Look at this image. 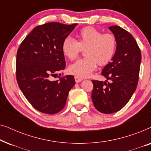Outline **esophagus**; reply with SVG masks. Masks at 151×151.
Segmentation results:
<instances>
[{
	"label": "esophagus",
	"mask_w": 151,
	"mask_h": 151,
	"mask_svg": "<svg viewBox=\"0 0 151 151\" xmlns=\"http://www.w3.org/2000/svg\"><path fill=\"white\" fill-rule=\"evenodd\" d=\"M74 78H75V81L77 82V83H78V82H80L82 80H83L82 78H80V77H79V76H76L75 77H74Z\"/></svg>",
	"instance_id": "1"
}]
</instances>
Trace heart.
Segmentation results:
<instances>
[{"mask_svg": "<svg viewBox=\"0 0 151 151\" xmlns=\"http://www.w3.org/2000/svg\"><path fill=\"white\" fill-rule=\"evenodd\" d=\"M77 40L67 38L62 45L63 54L71 60L78 56L81 48H86V57L78 60L69 66L70 73L79 77H88L99 65L108 64L114 56L117 49V40L114 35L102 32L93 27H86L76 35Z\"/></svg>", "mask_w": 151, "mask_h": 151, "instance_id": "1", "label": "heart"}]
</instances>
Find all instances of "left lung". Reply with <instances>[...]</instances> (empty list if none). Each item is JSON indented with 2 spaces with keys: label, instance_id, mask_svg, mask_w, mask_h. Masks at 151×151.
<instances>
[{
  "label": "left lung",
  "instance_id": "8db88e82",
  "mask_svg": "<svg viewBox=\"0 0 151 151\" xmlns=\"http://www.w3.org/2000/svg\"><path fill=\"white\" fill-rule=\"evenodd\" d=\"M117 40V49L111 62L105 66L102 75L108 82L92 80L91 98L96 109L105 114L121 110L137 88L141 51L133 36L119 26L109 27Z\"/></svg>",
  "mask_w": 151,
  "mask_h": 151
}]
</instances>
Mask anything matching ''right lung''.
I'll list each match as a JSON object with an SVG mask.
<instances>
[{"mask_svg": "<svg viewBox=\"0 0 151 151\" xmlns=\"http://www.w3.org/2000/svg\"><path fill=\"white\" fill-rule=\"evenodd\" d=\"M77 24L48 22L37 26L18 49L16 67L18 86L29 102L40 112L51 115L60 112L75 85L71 75L55 81H51L50 77L65 69L62 45Z\"/></svg>", "mask_w": 151, "mask_h": 151, "instance_id": "right-lung-1", "label": "right lung"}]
</instances>
